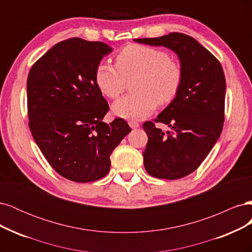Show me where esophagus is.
<instances>
[{
  "instance_id": "obj_1",
  "label": "esophagus",
  "mask_w": 252,
  "mask_h": 252,
  "mask_svg": "<svg viewBox=\"0 0 252 252\" xmlns=\"http://www.w3.org/2000/svg\"><path fill=\"white\" fill-rule=\"evenodd\" d=\"M129 126H130L131 128H138L140 126V123L138 121L131 120V121H129Z\"/></svg>"
}]
</instances>
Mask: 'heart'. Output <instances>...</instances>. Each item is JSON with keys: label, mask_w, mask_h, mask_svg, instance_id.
Here are the masks:
<instances>
[{"label": "heart", "mask_w": 252, "mask_h": 252, "mask_svg": "<svg viewBox=\"0 0 252 252\" xmlns=\"http://www.w3.org/2000/svg\"><path fill=\"white\" fill-rule=\"evenodd\" d=\"M117 65L102 62L97 65L94 80L101 93L118 98L133 78L135 91L112 105L113 112L126 119H142L155 111L158 103L169 104L179 94L183 69L177 60L165 50L142 44H130L117 56Z\"/></svg>", "instance_id": "heart-1"}]
</instances>
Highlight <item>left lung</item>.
I'll list each match as a JSON object with an SVG mask.
<instances>
[{
  "mask_svg": "<svg viewBox=\"0 0 252 252\" xmlns=\"http://www.w3.org/2000/svg\"><path fill=\"white\" fill-rule=\"evenodd\" d=\"M134 41L165 46L180 58L182 86L157 119L143 124L148 135L143 157L145 169L152 177L184 178L199 168L222 132L226 93L222 65L210 51L184 33ZM156 123L169 126L171 131L164 134L155 127Z\"/></svg>",
  "mask_w": 252,
  "mask_h": 252,
  "instance_id": "1",
  "label": "left lung"
}]
</instances>
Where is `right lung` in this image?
<instances>
[{
	"mask_svg": "<svg viewBox=\"0 0 252 252\" xmlns=\"http://www.w3.org/2000/svg\"><path fill=\"white\" fill-rule=\"evenodd\" d=\"M111 50L102 42L72 37L56 44L28 73L30 131L49 165L72 182L104 178L113 149L131 131L122 118L102 121L109 105L94 73Z\"/></svg>",
	"mask_w": 252,
	"mask_h": 252,
	"instance_id": "obj_1",
	"label": "right lung"
}]
</instances>
